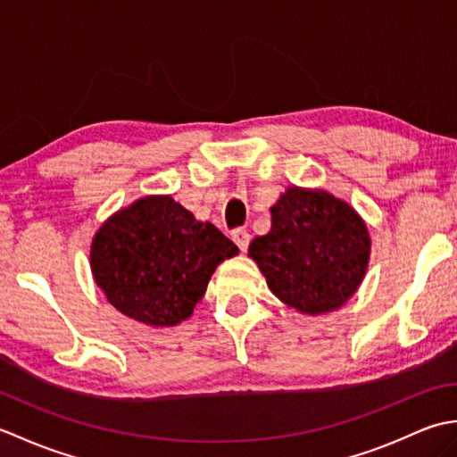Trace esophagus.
<instances>
[{"label":"esophagus","mask_w":457,"mask_h":457,"mask_svg":"<svg viewBox=\"0 0 457 457\" xmlns=\"http://www.w3.org/2000/svg\"><path fill=\"white\" fill-rule=\"evenodd\" d=\"M231 237H234L236 245H237V247L245 253L247 247H249V241H251L249 231H247V229H244V228H239V229H236V231H234V236H231Z\"/></svg>","instance_id":"esophagus-1"}]
</instances>
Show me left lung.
<instances>
[{
  "label": "left lung",
  "instance_id": "left-lung-1",
  "mask_svg": "<svg viewBox=\"0 0 457 457\" xmlns=\"http://www.w3.org/2000/svg\"><path fill=\"white\" fill-rule=\"evenodd\" d=\"M371 237L361 216L326 190L290 187L270 208V231L249 257L273 295L303 314L344 306L361 285Z\"/></svg>",
  "mask_w": 457,
  "mask_h": 457
}]
</instances>
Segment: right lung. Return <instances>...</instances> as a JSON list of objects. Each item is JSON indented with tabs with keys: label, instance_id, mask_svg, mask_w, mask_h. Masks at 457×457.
<instances>
[{
	"label": "right lung",
	"instance_id": "obj_1",
	"mask_svg": "<svg viewBox=\"0 0 457 457\" xmlns=\"http://www.w3.org/2000/svg\"><path fill=\"white\" fill-rule=\"evenodd\" d=\"M239 253L210 221H198L172 196H145L96 231L90 267L108 303L141 324L187 320L213 270Z\"/></svg>",
	"mask_w": 457,
	"mask_h": 457
}]
</instances>
